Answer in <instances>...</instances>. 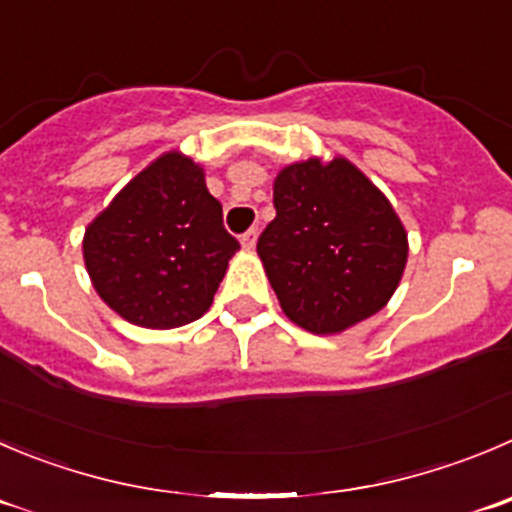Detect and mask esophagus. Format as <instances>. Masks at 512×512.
I'll return each mask as SVG.
<instances>
[{
	"instance_id": "1",
	"label": "esophagus",
	"mask_w": 512,
	"mask_h": 512,
	"mask_svg": "<svg viewBox=\"0 0 512 512\" xmlns=\"http://www.w3.org/2000/svg\"><path fill=\"white\" fill-rule=\"evenodd\" d=\"M256 236H259V233H256V228H251V231H246L241 236V246L246 248V251H251L253 246H256Z\"/></svg>"
}]
</instances>
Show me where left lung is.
I'll return each mask as SVG.
<instances>
[{
	"instance_id": "obj_1",
	"label": "left lung",
	"mask_w": 512,
	"mask_h": 512,
	"mask_svg": "<svg viewBox=\"0 0 512 512\" xmlns=\"http://www.w3.org/2000/svg\"><path fill=\"white\" fill-rule=\"evenodd\" d=\"M274 208L256 251L294 324L339 334L387 304L407 264V233L357 165H286L274 180Z\"/></svg>"
}]
</instances>
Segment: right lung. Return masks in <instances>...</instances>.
Listing matches in <instances>:
<instances>
[{
	"mask_svg": "<svg viewBox=\"0 0 512 512\" xmlns=\"http://www.w3.org/2000/svg\"><path fill=\"white\" fill-rule=\"evenodd\" d=\"M238 248L203 168L175 150L135 175L82 241L100 299L145 329L201 319Z\"/></svg>",
	"mask_w": 512,
	"mask_h": 512,
	"instance_id": "add662e5",
	"label": "right lung"
}]
</instances>
